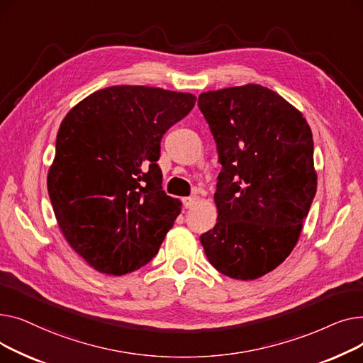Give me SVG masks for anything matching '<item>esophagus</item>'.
Segmentation results:
<instances>
[{
	"label": "esophagus",
	"mask_w": 363,
	"mask_h": 363,
	"mask_svg": "<svg viewBox=\"0 0 363 363\" xmlns=\"http://www.w3.org/2000/svg\"><path fill=\"white\" fill-rule=\"evenodd\" d=\"M199 197L197 196H193V197H185L182 199V203H184V207L185 208H193L197 203H199Z\"/></svg>",
	"instance_id": "esophagus-1"
}]
</instances>
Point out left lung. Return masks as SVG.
<instances>
[{
	"label": "left lung",
	"mask_w": 363,
	"mask_h": 363,
	"mask_svg": "<svg viewBox=\"0 0 363 363\" xmlns=\"http://www.w3.org/2000/svg\"><path fill=\"white\" fill-rule=\"evenodd\" d=\"M222 170L218 222L200 237L220 274L257 279L290 256L316 193L312 130L275 91L249 84L200 94Z\"/></svg>",
	"instance_id": "left-lung-1"
}]
</instances>
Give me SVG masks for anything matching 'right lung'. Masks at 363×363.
<instances>
[{
    "instance_id": "add662e5",
    "label": "right lung",
    "mask_w": 363,
    "mask_h": 363,
    "mask_svg": "<svg viewBox=\"0 0 363 363\" xmlns=\"http://www.w3.org/2000/svg\"><path fill=\"white\" fill-rule=\"evenodd\" d=\"M196 100L189 92L116 85L66 114L48 196L66 241L95 271L121 277L159 252L182 206L162 189L160 141Z\"/></svg>"
}]
</instances>
